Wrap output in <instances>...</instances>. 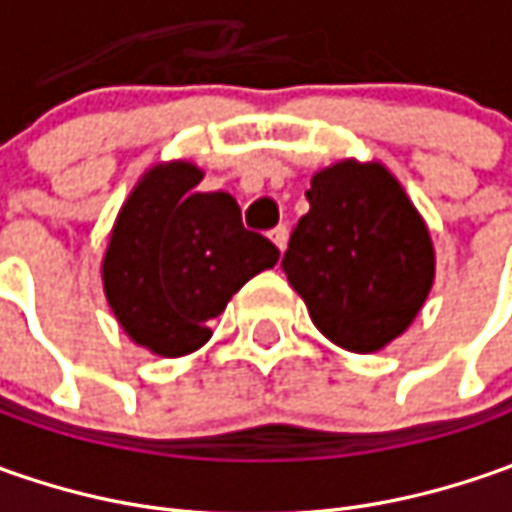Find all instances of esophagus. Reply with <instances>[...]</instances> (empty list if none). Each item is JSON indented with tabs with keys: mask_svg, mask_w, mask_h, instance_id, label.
<instances>
[{
	"mask_svg": "<svg viewBox=\"0 0 512 512\" xmlns=\"http://www.w3.org/2000/svg\"><path fill=\"white\" fill-rule=\"evenodd\" d=\"M270 239H273V245L279 247V250H285L287 247V227L279 225L270 230Z\"/></svg>",
	"mask_w": 512,
	"mask_h": 512,
	"instance_id": "1",
	"label": "esophagus"
}]
</instances>
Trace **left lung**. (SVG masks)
<instances>
[{"instance_id": "left-lung-1", "label": "left lung", "mask_w": 512, "mask_h": 512, "mask_svg": "<svg viewBox=\"0 0 512 512\" xmlns=\"http://www.w3.org/2000/svg\"><path fill=\"white\" fill-rule=\"evenodd\" d=\"M307 202L282 259L287 282L330 342L376 353L410 327L433 287L427 225L379 162L319 170Z\"/></svg>"}]
</instances>
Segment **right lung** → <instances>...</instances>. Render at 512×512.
Listing matches in <instances>:
<instances>
[{
  "label": "right lung",
  "mask_w": 512,
  "mask_h": 512,
  "mask_svg": "<svg viewBox=\"0 0 512 512\" xmlns=\"http://www.w3.org/2000/svg\"><path fill=\"white\" fill-rule=\"evenodd\" d=\"M190 162L150 168L130 190L102 259L105 296L130 339L176 359L210 339L230 296L279 262L276 245L245 230L230 193H199Z\"/></svg>",
  "instance_id": "add662e5"
}]
</instances>
